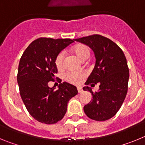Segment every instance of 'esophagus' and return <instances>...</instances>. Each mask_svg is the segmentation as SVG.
Segmentation results:
<instances>
[{
    "instance_id": "obj_1",
    "label": "esophagus",
    "mask_w": 145,
    "mask_h": 145,
    "mask_svg": "<svg viewBox=\"0 0 145 145\" xmlns=\"http://www.w3.org/2000/svg\"><path fill=\"white\" fill-rule=\"evenodd\" d=\"M78 93H82L83 92V89H82L81 87H78Z\"/></svg>"
}]
</instances>
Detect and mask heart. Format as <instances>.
Returning <instances> with one entry per match:
<instances>
[{"mask_svg":"<svg viewBox=\"0 0 145 145\" xmlns=\"http://www.w3.org/2000/svg\"><path fill=\"white\" fill-rule=\"evenodd\" d=\"M72 51L80 60L87 59L90 57V50L86 45L79 44L77 45L72 48ZM64 59L65 53L60 52L55 59V65L58 69H61L64 66ZM86 73L84 71H75L70 72L66 75V80L73 84H80L83 80L85 78Z\"/></svg>","mask_w":145,"mask_h":145,"instance_id":"heart-1","label":"heart"}]
</instances>
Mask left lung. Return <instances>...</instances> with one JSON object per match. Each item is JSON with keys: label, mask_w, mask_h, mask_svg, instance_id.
Listing matches in <instances>:
<instances>
[{"label": "left lung", "mask_w": 145, "mask_h": 145, "mask_svg": "<svg viewBox=\"0 0 145 145\" xmlns=\"http://www.w3.org/2000/svg\"><path fill=\"white\" fill-rule=\"evenodd\" d=\"M74 40L90 47L96 58L95 66L83 88L91 93L93 98L84 106V112L92 120H108L117 113L127 93L129 70L125 55L116 43L99 35ZM97 82L100 88L93 93L87 85Z\"/></svg>", "instance_id": "8db88e82"}]
</instances>
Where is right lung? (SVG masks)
<instances>
[{
	"instance_id": "right-lung-1",
	"label": "right lung",
	"mask_w": 145,
	"mask_h": 145,
	"mask_svg": "<svg viewBox=\"0 0 145 145\" xmlns=\"http://www.w3.org/2000/svg\"><path fill=\"white\" fill-rule=\"evenodd\" d=\"M73 42L40 38L28 46L20 59L17 74L20 95L29 113L39 122L54 124L61 120L68 102L78 93L76 87L67 82L60 84L57 90L48 85L57 72L56 57Z\"/></svg>"
}]
</instances>
